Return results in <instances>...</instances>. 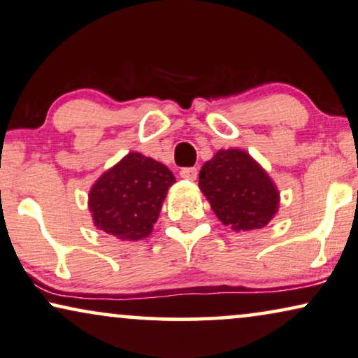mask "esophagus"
<instances>
[{
  "label": "esophagus",
  "mask_w": 358,
  "mask_h": 358,
  "mask_svg": "<svg viewBox=\"0 0 358 358\" xmlns=\"http://www.w3.org/2000/svg\"><path fill=\"white\" fill-rule=\"evenodd\" d=\"M180 175H182V178L185 180H196L198 176V169L196 166H185V169L180 170Z\"/></svg>",
  "instance_id": "esophagus-1"
}]
</instances>
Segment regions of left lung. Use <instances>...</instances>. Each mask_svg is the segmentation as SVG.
Masks as SVG:
<instances>
[{"instance_id": "8db88e82", "label": "left lung", "mask_w": 358, "mask_h": 358, "mask_svg": "<svg viewBox=\"0 0 358 358\" xmlns=\"http://www.w3.org/2000/svg\"><path fill=\"white\" fill-rule=\"evenodd\" d=\"M199 189L221 222L234 231L262 229L278 209V192L270 176L237 149L219 150L203 165Z\"/></svg>"}]
</instances>
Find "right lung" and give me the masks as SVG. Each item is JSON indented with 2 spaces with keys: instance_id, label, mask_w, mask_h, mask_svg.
I'll return each mask as SVG.
<instances>
[{
  "instance_id": "right-lung-1",
  "label": "right lung",
  "mask_w": 358,
  "mask_h": 358,
  "mask_svg": "<svg viewBox=\"0 0 358 358\" xmlns=\"http://www.w3.org/2000/svg\"><path fill=\"white\" fill-rule=\"evenodd\" d=\"M173 183L175 176L164 164L131 152L90 192L94 226L122 241L144 239Z\"/></svg>"
}]
</instances>
